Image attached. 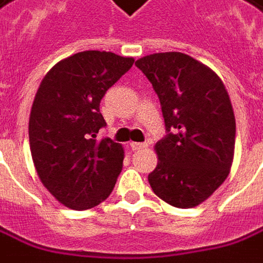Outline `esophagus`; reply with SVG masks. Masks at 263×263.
Returning <instances> with one entry per match:
<instances>
[{"label": "esophagus", "mask_w": 263, "mask_h": 263, "mask_svg": "<svg viewBox=\"0 0 263 263\" xmlns=\"http://www.w3.org/2000/svg\"><path fill=\"white\" fill-rule=\"evenodd\" d=\"M129 146H131L134 151H141V149L146 148V146H148V144H146V142H131V144H129Z\"/></svg>", "instance_id": "1"}]
</instances>
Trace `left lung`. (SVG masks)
Instances as JSON below:
<instances>
[{
  "label": "left lung",
  "mask_w": 263,
  "mask_h": 263,
  "mask_svg": "<svg viewBox=\"0 0 263 263\" xmlns=\"http://www.w3.org/2000/svg\"><path fill=\"white\" fill-rule=\"evenodd\" d=\"M135 66L153 83L168 131L154 146L158 164L149 185L171 206H199L233 162L236 121L229 93L209 66L184 53H154Z\"/></svg>",
  "instance_id": "left-lung-1"
}]
</instances>
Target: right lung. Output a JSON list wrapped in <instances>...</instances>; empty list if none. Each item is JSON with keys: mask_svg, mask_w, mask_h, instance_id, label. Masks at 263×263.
Returning <instances> with one entry per match:
<instances>
[{"mask_svg": "<svg viewBox=\"0 0 263 263\" xmlns=\"http://www.w3.org/2000/svg\"><path fill=\"white\" fill-rule=\"evenodd\" d=\"M132 64V57L87 50L60 60L43 78L30 114V149L40 181L63 206L92 209L115 187L124 146L96 138L106 125L99 106Z\"/></svg>", "mask_w": 263, "mask_h": 263, "instance_id": "add662e5", "label": "right lung"}]
</instances>
